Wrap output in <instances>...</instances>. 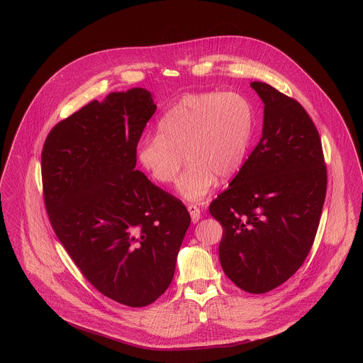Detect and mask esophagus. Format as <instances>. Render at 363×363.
<instances>
[{"mask_svg": "<svg viewBox=\"0 0 363 363\" xmlns=\"http://www.w3.org/2000/svg\"><path fill=\"white\" fill-rule=\"evenodd\" d=\"M187 209H189V212H190V216H191L193 223L199 222L200 218H201V211H200V208L197 207V206H194V204H190V206L187 207Z\"/></svg>", "mask_w": 363, "mask_h": 363, "instance_id": "1", "label": "esophagus"}]
</instances>
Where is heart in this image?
I'll use <instances>...</instances> for the list:
<instances>
[{"instance_id": "1", "label": "heart", "mask_w": 363, "mask_h": 363, "mask_svg": "<svg viewBox=\"0 0 363 363\" xmlns=\"http://www.w3.org/2000/svg\"><path fill=\"white\" fill-rule=\"evenodd\" d=\"M255 130L250 102L233 92L194 94L182 98L157 123V135L144 137L137 148L141 166L163 184H172L184 164L180 194L203 201L220 179L243 164Z\"/></svg>"}]
</instances>
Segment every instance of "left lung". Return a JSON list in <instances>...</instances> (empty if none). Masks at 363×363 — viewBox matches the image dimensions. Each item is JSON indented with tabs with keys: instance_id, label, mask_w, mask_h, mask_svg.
I'll return each mask as SVG.
<instances>
[{
	"instance_id": "8db88e82",
	"label": "left lung",
	"mask_w": 363,
	"mask_h": 363,
	"mask_svg": "<svg viewBox=\"0 0 363 363\" xmlns=\"http://www.w3.org/2000/svg\"><path fill=\"white\" fill-rule=\"evenodd\" d=\"M250 86L264 104L262 135L209 213L223 228V272L240 289L265 294L288 281L311 252L327 167L303 106L268 84Z\"/></svg>"
}]
</instances>
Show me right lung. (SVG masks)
Returning a JSON list of instances; mask_svg holds the SVG:
<instances>
[{"label":"right lung","mask_w":363,"mask_h":363,"mask_svg":"<svg viewBox=\"0 0 363 363\" xmlns=\"http://www.w3.org/2000/svg\"><path fill=\"white\" fill-rule=\"evenodd\" d=\"M155 110L147 89L113 92L55 124L42 151L58 240L101 294L130 308L151 305L169 288L191 222L180 200L135 170Z\"/></svg>","instance_id":"add662e5"}]
</instances>
